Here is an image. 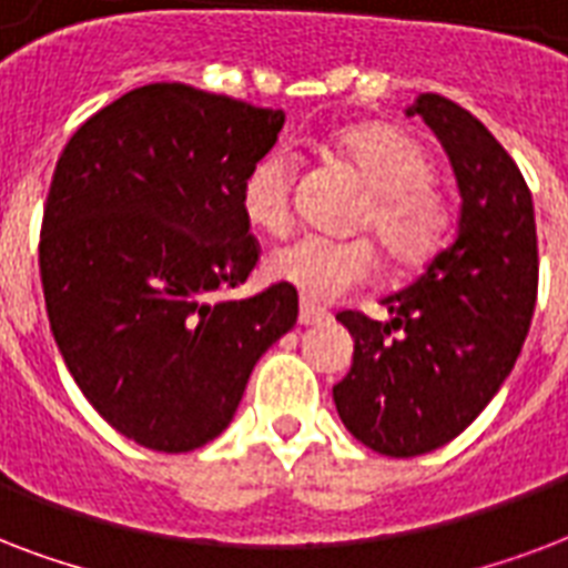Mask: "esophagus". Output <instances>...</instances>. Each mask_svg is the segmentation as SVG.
<instances>
[{
    "instance_id": "1",
    "label": "esophagus",
    "mask_w": 568,
    "mask_h": 568,
    "mask_svg": "<svg viewBox=\"0 0 568 568\" xmlns=\"http://www.w3.org/2000/svg\"><path fill=\"white\" fill-rule=\"evenodd\" d=\"M328 320V311H323V307L311 305V302H302V307H298V323L302 325H320Z\"/></svg>"
}]
</instances>
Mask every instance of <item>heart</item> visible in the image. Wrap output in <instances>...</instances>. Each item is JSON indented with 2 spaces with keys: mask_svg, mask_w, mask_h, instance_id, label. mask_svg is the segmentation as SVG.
<instances>
[{
  "mask_svg": "<svg viewBox=\"0 0 568 568\" xmlns=\"http://www.w3.org/2000/svg\"><path fill=\"white\" fill-rule=\"evenodd\" d=\"M341 151L373 183V204L362 219L390 261L415 266L442 245L450 206L435 189L433 160L415 135L388 124L353 126ZM298 162L287 148H272L254 162L243 183V210L254 227L284 234L296 213ZM275 281L296 287L311 302H334L364 287L376 272V254L364 240L305 234L278 245L266 261Z\"/></svg>",
  "mask_w": 568,
  "mask_h": 568,
  "instance_id": "heart-1",
  "label": "heart"
}]
</instances>
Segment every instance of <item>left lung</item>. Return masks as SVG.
<instances>
[{
    "mask_svg": "<svg viewBox=\"0 0 568 568\" xmlns=\"http://www.w3.org/2000/svg\"><path fill=\"white\" fill-rule=\"evenodd\" d=\"M406 115L424 118L450 156L459 227L408 287L382 298L388 323L337 314L355 353L332 390L346 429L397 459L453 442L489 406L516 367L539 284L534 197L513 156L442 94H420Z\"/></svg>",
    "mask_w": 568,
    "mask_h": 568,
    "instance_id": "left-lung-1",
    "label": "left lung"
}]
</instances>
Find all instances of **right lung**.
Masks as SVG:
<instances>
[{"mask_svg":"<svg viewBox=\"0 0 568 568\" xmlns=\"http://www.w3.org/2000/svg\"><path fill=\"white\" fill-rule=\"evenodd\" d=\"M281 126V109L153 82L88 118L55 162L38 248L52 337L88 403L142 447L222 435L296 325L290 284L210 302L257 266L243 183Z\"/></svg>","mask_w":568,"mask_h":568,"instance_id":"right-lung-1","label":"right lung"}]
</instances>
